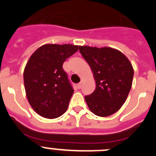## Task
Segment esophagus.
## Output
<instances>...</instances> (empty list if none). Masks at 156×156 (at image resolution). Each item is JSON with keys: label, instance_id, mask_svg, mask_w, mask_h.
<instances>
[{"label": "esophagus", "instance_id": "1", "mask_svg": "<svg viewBox=\"0 0 156 156\" xmlns=\"http://www.w3.org/2000/svg\"><path fill=\"white\" fill-rule=\"evenodd\" d=\"M83 84V80H81V82H80V83L79 84L77 85V87L79 88V89H80V88H81V87H82Z\"/></svg>", "mask_w": 156, "mask_h": 156}]
</instances>
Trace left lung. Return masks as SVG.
Masks as SVG:
<instances>
[{
	"label": "left lung",
	"mask_w": 156,
	"mask_h": 156,
	"mask_svg": "<svg viewBox=\"0 0 156 156\" xmlns=\"http://www.w3.org/2000/svg\"><path fill=\"white\" fill-rule=\"evenodd\" d=\"M90 66L96 83L95 90L85 97L94 115L106 117L116 112L126 101L133 82V69L124 54L109 47L80 46Z\"/></svg>",
	"instance_id": "left-lung-1"
}]
</instances>
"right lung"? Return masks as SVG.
<instances>
[{
    "mask_svg": "<svg viewBox=\"0 0 156 156\" xmlns=\"http://www.w3.org/2000/svg\"><path fill=\"white\" fill-rule=\"evenodd\" d=\"M79 49L78 45L46 44L33 53L25 66L26 94L33 109L47 119L61 116L74 90L62 65Z\"/></svg>",
    "mask_w": 156,
    "mask_h": 156,
    "instance_id": "add662e5",
    "label": "right lung"
}]
</instances>
